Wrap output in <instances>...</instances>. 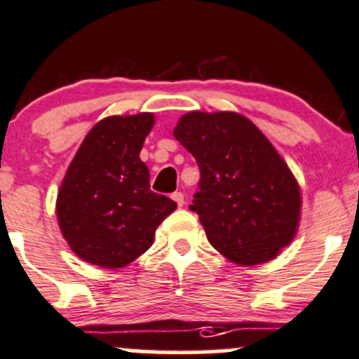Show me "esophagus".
<instances>
[{"instance_id":"obj_1","label":"esophagus","mask_w":359,"mask_h":359,"mask_svg":"<svg viewBox=\"0 0 359 359\" xmlns=\"http://www.w3.org/2000/svg\"><path fill=\"white\" fill-rule=\"evenodd\" d=\"M172 200L175 201L179 206H182L184 205V194L180 193V191H175V193L172 194Z\"/></svg>"}]
</instances>
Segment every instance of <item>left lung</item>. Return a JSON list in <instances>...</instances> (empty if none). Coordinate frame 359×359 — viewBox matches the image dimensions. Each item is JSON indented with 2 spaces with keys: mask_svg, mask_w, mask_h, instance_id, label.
Returning <instances> with one entry per match:
<instances>
[{
  "mask_svg": "<svg viewBox=\"0 0 359 359\" xmlns=\"http://www.w3.org/2000/svg\"><path fill=\"white\" fill-rule=\"evenodd\" d=\"M173 137L200 166L191 210L212 247L241 266L273 260L300 217L299 184L273 144L238 112H187Z\"/></svg>",
  "mask_w": 359,
  "mask_h": 359,
  "instance_id": "1",
  "label": "left lung"
}]
</instances>
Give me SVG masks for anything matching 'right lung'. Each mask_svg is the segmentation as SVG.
I'll return each instance as SVG.
<instances>
[{
    "label": "right lung",
    "instance_id": "add662e5",
    "mask_svg": "<svg viewBox=\"0 0 359 359\" xmlns=\"http://www.w3.org/2000/svg\"><path fill=\"white\" fill-rule=\"evenodd\" d=\"M154 125L151 112L97 123L69 165L57 219L72 252L100 267H125L153 245L156 227L177 203L149 187L139 158Z\"/></svg>",
    "mask_w": 359,
    "mask_h": 359
}]
</instances>
